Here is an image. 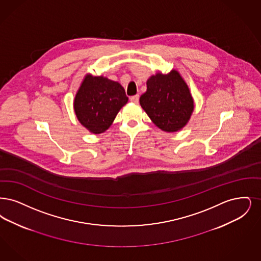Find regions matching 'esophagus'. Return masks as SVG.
Segmentation results:
<instances>
[{"instance_id": "1", "label": "esophagus", "mask_w": 261, "mask_h": 261, "mask_svg": "<svg viewBox=\"0 0 261 261\" xmlns=\"http://www.w3.org/2000/svg\"><path fill=\"white\" fill-rule=\"evenodd\" d=\"M129 100L132 102H134V103H138V101H139V95L136 94V95H134V96H130Z\"/></svg>"}]
</instances>
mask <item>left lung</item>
<instances>
[{"label":"left lung","mask_w":261,"mask_h":261,"mask_svg":"<svg viewBox=\"0 0 261 261\" xmlns=\"http://www.w3.org/2000/svg\"><path fill=\"white\" fill-rule=\"evenodd\" d=\"M139 102L152 122L165 132H176L187 124L194 109L191 93L175 70L149 78Z\"/></svg>","instance_id":"1"}]
</instances>
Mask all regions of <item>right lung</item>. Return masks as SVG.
I'll use <instances>...</instances> for the list:
<instances>
[{"mask_svg":"<svg viewBox=\"0 0 261 261\" xmlns=\"http://www.w3.org/2000/svg\"><path fill=\"white\" fill-rule=\"evenodd\" d=\"M127 100L119 83L88 75L76 94L74 109L82 125L91 133L101 134L113 123Z\"/></svg>","mask_w":261,"mask_h":261,"instance_id":"obj_1","label":"right lung"}]
</instances>
